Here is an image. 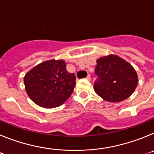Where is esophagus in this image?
<instances>
[{"mask_svg":"<svg viewBox=\"0 0 154 154\" xmlns=\"http://www.w3.org/2000/svg\"><path fill=\"white\" fill-rule=\"evenodd\" d=\"M86 79H88V80H90V79H91L90 75H88L86 76Z\"/></svg>","mask_w":154,"mask_h":154,"instance_id":"obj_1","label":"esophagus"}]
</instances>
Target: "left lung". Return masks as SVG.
I'll return each mask as SVG.
<instances>
[{"instance_id":"8db88e82","label":"left lung","mask_w":154,"mask_h":154,"mask_svg":"<svg viewBox=\"0 0 154 154\" xmlns=\"http://www.w3.org/2000/svg\"><path fill=\"white\" fill-rule=\"evenodd\" d=\"M97 79L94 90L110 103L130 97L138 83L137 72L129 62L115 55L99 58L95 69Z\"/></svg>"}]
</instances>
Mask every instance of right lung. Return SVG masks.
Returning a JSON list of instances; mask_svg holds the SVG:
<instances>
[{"mask_svg": "<svg viewBox=\"0 0 154 154\" xmlns=\"http://www.w3.org/2000/svg\"><path fill=\"white\" fill-rule=\"evenodd\" d=\"M75 76L66 70L64 60L42 62L25 75L24 83L28 96L38 106L54 108L63 104L72 93Z\"/></svg>", "mask_w": 154, "mask_h": 154, "instance_id": "right-lung-1", "label": "right lung"}]
</instances>
